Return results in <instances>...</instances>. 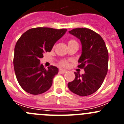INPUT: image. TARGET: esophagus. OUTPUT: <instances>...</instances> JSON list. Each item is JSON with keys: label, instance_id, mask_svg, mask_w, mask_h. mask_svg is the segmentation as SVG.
<instances>
[{"label": "esophagus", "instance_id": "1", "mask_svg": "<svg viewBox=\"0 0 124 124\" xmlns=\"http://www.w3.org/2000/svg\"><path fill=\"white\" fill-rule=\"evenodd\" d=\"M59 72H60V73H61V74H64V73H65L66 72V71L64 70H62V69H60Z\"/></svg>", "mask_w": 124, "mask_h": 124}]
</instances>
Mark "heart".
I'll use <instances>...</instances> for the list:
<instances>
[{
  "label": "heart",
  "mask_w": 124,
  "mask_h": 124,
  "mask_svg": "<svg viewBox=\"0 0 124 124\" xmlns=\"http://www.w3.org/2000/svg\"><path fill=\"white\" fill-rule=\"evenodd\" d=\"M77 41H76L74 39H71L68 41V46L74 44V43H76ZM60 65L62 66H64V67H66V66H67L68 65V63L67 61H66V60H62L60 62Z\"/></svg>",
  "instance_id": "obj_1"
}]
</instances>
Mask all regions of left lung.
<instances>
[{
  "instance_id": "left-lung-1",
  "label": "left lung",
  "mask_w": 124,
  "mask_h": 124,
  "mask_svg": "<svg viewBox=\"0 0 124 124\" xmlns=\"http://www.w3.org/2000/svg\"><path fill=\"white\" fill-rule=\"evenodd\" d=\"M79 38L82 44V54L78 67L84 74L74 72L75 78L68 84L72 93L80 96L91 95L101 86L108 71V50L100 35L86 28H74L69 31Z\"/></svg>"
}]
</instances>
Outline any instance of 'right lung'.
Here are the masks:
<instances>
[{"label": "right lung", "instance_id": "add662e5", "mask_svg": "<svg viewBox=\"0 0 124 124\" xmlns=\"http://www.w3.org/2000/svg\"><path fill=\"white\" fill-rule=\"evenodd\" d=\"M67 29L37 27L25 31L15 47L14 66L17 79L22 88L31 94H41L52 85L53 79L58 69L50 66L46 70L40 63L44 52L63 37Z\"/></svg>", "mask_w": 124, "mask_h": 124}]
</instances>
